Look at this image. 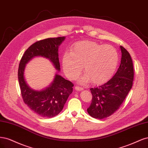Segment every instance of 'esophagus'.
Returning a JSON list of instances; mask_svg holds the SVG:
<instances>
[{
  "label": "esophagus",
  "instance_id": "34e87169",
  "mask_svg": "<svg viewBox=\"0 0 148 148\" xmlns=\"http://www.w3.org/2000/svg\"><path fill=\"white\" fill-rule=\"evenodd\" d=\"M75 89L76 90H77V91H81V90H83L84 88L82 87H79V86H75Z\"/></svg>",
  "mask_w": 148,
  "mask_h": 148
}]
</instances>
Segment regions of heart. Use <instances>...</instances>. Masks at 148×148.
<instances>
[{"label":"heart","instance_id":"obj_1","mask_svg":"<svg viewBox=\"0 0 148 148\" xmlns=\"http://www.w3.org/2000/svg\"><path fill=\"white\" fill-rule=\"evenodd\" d=\"M119 62V55L112 46L101 45L92 41H81L73 47L71 53L63 56V68L71 79H77L82 71L84 76L81 82L90 80L100 84L110 78L115 72Z\"/></svg>","mask_w":148,"mask_h":148}]
</instances>
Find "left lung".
<instances>
[{
	"label": "left lung",
	"mask_w": 148,
	"mask_h": 148,
	"mask_svg": "<svg viewBox=\"0 0 148 148\" xmlns=\"http://www.w3.org/2000/svg\"><path fill=\"white\" fill-rule=\"evenodd\" d=\"M120 66L113 77L97 87L90 88L92 99L87 112L93 118L102 119L111 116L120 108L132 87L134 70L130 53L120 47Z\"/></svg>",
	"instance_id": "left-lung-1"
}]
</instances>
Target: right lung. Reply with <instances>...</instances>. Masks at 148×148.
<instances>
[{"mask_svg":"<svg viewBox=\"0 0 148 148\" xmlns=\"http://www.w3.org/2000/svg\"><path fill=\"white\" fill-rule=\"evenodd\" d=\"M64 39L65 37H59L35 42L26 50L19 64L18 77L23 101L33 112L42 117L51 118L58 115L72 93L74 85L56 73L48 87L42 90H33L25 80V66L34 57L42 56L49 59L60 71L58 47Z\"/></svg>","mask_w":148,"mask_h":148,"instance_id":"obj_1","label":"right lung"}]
</instances>
